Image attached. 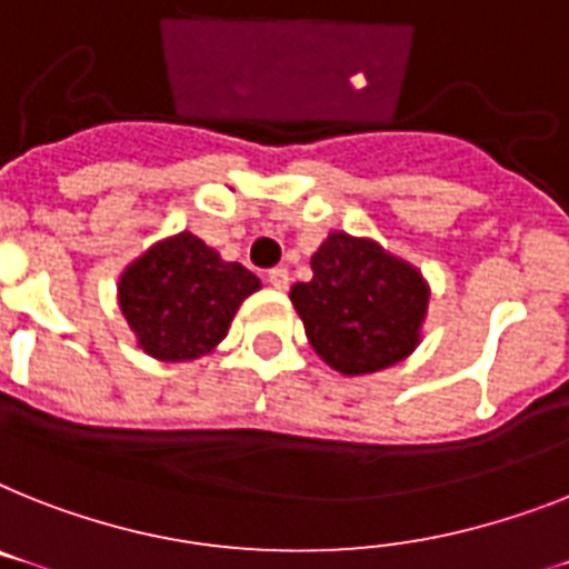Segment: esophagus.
<instances>
[{
    "mask_svg": "<svg viewBox=\"0 0 569 569\" xmlns=\"http://www.w3.org/2000/svg\"><path fill=\"white\" fill-rule=\"evenodd\" d=\"M267 281H270L276 290H284L290 284V273L284 267H273V270H267Z\"/></svg>",
    "mask_w": 569,
    "mask_h": 569,
    "instance_id": "obj_1",
    "label": "esophagus"
}]
</instances>
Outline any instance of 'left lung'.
Instances as JSON below:
<instances>
[{"instance_id":"left-lung-1","label":"left lung","mask_w":569,"mask_h":569,"mask_svg":"<svg viewBox=\"0 0 569 569\" xmlns=\"http://www.w3.org/2000/svg\"><path fill=\"white\" fill-rule=\"evenodd\" d=\"M311 281L290 288V302L331 369L380 372L416 351L430 288L410 261L369 238L331 232L311 256Z\"/></svg>"}]
</instances>
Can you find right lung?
<instances>
[{"instance_id": "obj_1", "label": "right lung", "mask_w": 569, "mask_h": 569, "mask_svg": "<svg viewBox=\"0 0 569 569\" xmlns=\"http://www.w3.org/2000/svg\"><path fill=\"white\" fill-rule=\"evenodd\" d=\"M261 281L238 261H223L197 234L153 243L119 279V308L144 355L166 363L214 351L234 311Z\"/></svg>"}]
</instances>
